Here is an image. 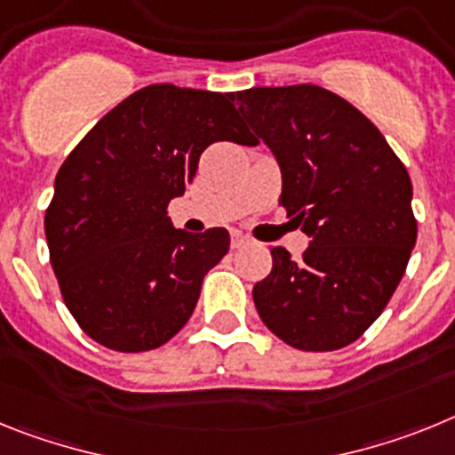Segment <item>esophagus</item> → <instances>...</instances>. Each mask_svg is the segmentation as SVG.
<instances>
[{
  "label": "esophagus",
  "mask_w": 455,
  "mask_h": 455,
  "mask_svg": "<svg viewBox=\"0 0 455 455\" xmlns=\"http://www.w3.org/2000/svg\"><path fill=\"white\" fill-rule=\"evenodd\" d=\"M247 243H250V240L244 238V235H240V233H233L231 235V250H240V247H244Z\"/></svg>",
  "instance_id": "obj_1"
}]
</instances>
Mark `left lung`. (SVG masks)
Returning a JSON list of instances; mask_svg holds the SVG:
<instances>
[{
  "label": "left lung",
  "mask_w": 455,
  "mask_h": 455,
  "mask_svg": "<svg viewBox=\"0 0 455 455\" xmlns=\"http://www.w3.org/2000/svg\"><path fill=\"white\" fill-rule=\"evenodd\" d=\"M238 109L282 167L279 205L311 235L299 260L270 247V275L251 293L260 321L304 353L350 346L385 311L417 243L408 169L323 86H254L238 91Z\"/></svg>",
  "instance_id": "1"
}]
</instances>
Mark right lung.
Masks as SVG:
<instances>
[{
    "mask_svg": "<svg viewBox=\"0 0 455 455\" xmlns=\"http://www.w3.org/2000/svg\"><path fill=\"white\" fill-rule=\"evenodd\" d=\"M233 93L151 84L134 91L75 146L45 211L50 263L84 334L116 353L164 346L195 311L204 276L228 251L227 228L172 227L215 141L254 146Z\"/></svg>",
    "mask_w": 455,
    "mask_h": 455,
    "instance_id": "1",
    "label": "right lung"
}]
</instances>
